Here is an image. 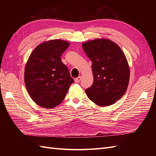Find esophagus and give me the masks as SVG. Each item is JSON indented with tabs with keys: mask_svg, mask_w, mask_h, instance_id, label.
Returning <instances> with one entry per match:
<instances>
[{
	"mask_svg": "<svg viewBox=\"0 0 156 156\" xmlns=\"http://www.w3.org/2000/svg\"><path fill=\"white\" fill-rule=\"evenodd\" d=\"M81 76H79L78 77L75 79V82L78 83L80 82V81H81Z\"/></svg>",
	"mask_w": 156,
	"mask_h": 156,
	"instance_id": "obj_1",
	"label": "esophagus"
}]
</instances>
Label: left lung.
<instances>
[{"label": "left lung", "instance_id": "obj_1", "mask_svg": "<svg viewBox=\"0 0 156 156\" xmlns=\"http://www.w3.org/2000/svg\"><path fill=\"white\" fill-rule=\"evenodd\" d=\"M92 61V85L85 90L96 105H112L124 96L129 81V67L123 51L108 39H96L82 44Z\"/></svg>", "mask_w": 156, "mask_h": 156}]
</instances>
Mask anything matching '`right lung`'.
Masks as SVG:
<instances>
[{"instance_id":"1","label":"right lung","mask_w":156,"mask_h":156,"mask_svg":"<svg viewBox=\"0 0 156 156\" xmlns=\"http://www.w3.org/2000/svg\"><path fill=\"white\" fill-rule=\"evenodd\" d=\"M69 45L53 40L37 45L30 55L25 69V83L32 100L44 108L58 105L74 81L61 56Z\"/></svg>"}]
</instances>
